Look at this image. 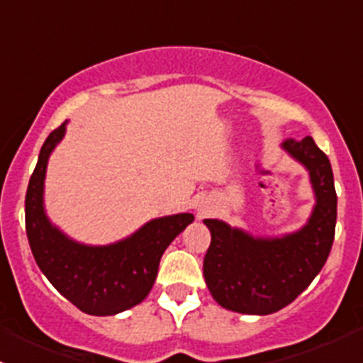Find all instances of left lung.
Masks as SVG:
<instances>
[{
  "mask_svg": "<svg viewBox=\"0 0 363 363\" xmlns=\"http://www.w3.org/2000/svg\"><path fill=\"white\" fill-rule=\"evenodd\" d=\"M283 147L309 170L316 207L309 223L283 239H255L218 219H205L211 246L203 258L208 291L225 309L270 314L306 290L330 255L337 219V195L327 155L311 137Z\"/></svg>",
  "mask_w": 363,
  "mask_h": 363,
  "instance_id": "left-lung-1",
  "label": "left lung"
}]
</instances>
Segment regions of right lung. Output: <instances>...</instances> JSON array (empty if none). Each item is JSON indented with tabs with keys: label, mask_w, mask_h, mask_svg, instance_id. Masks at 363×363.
<instances>
[{
	"label": "right lung",
	"mask_w": 363,
	"mask_h": 363,
	"mask_svg": "<svg viewBox=\"0 0 363 363\" xmlns=\"http://www.w3.org/2000/svg\"><path fill=\"white\" fill-rule=\"evenodd\" d=\"M65 124L50 131L26 193V233L40 270L61 295L93 316H108L140 303L151 291L168 244L193 221V214L152 219L112 246L77 244L54 228L43 212V179L49 155L63 138Z\"/></svg>",
	"instance_id": "1"
}]
</instances>
